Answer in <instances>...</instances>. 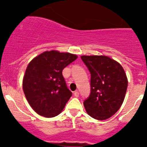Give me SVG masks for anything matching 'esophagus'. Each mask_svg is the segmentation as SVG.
I'll return each mask as SVG.
<instances>
[{"label": "esophagus", "instance_id": "obj_1", "mask_svg": "<svg viewBox=\"0 0 147 147\" xmlns=\"http://www.w3.org/2000/svg\"><path fill=\"white\" fill-rule=\"evenodd\" d=\"M79 92H78V91H75V92H74V95H75V96H76V97H78L79 96Z\"/></svg>", "mask_w": 147, "mask_h": 147}]
</instances>
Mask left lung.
I'll use <instances>...</instances> for the list:
<instances>
[{
    "instance_id": "obj_1",
    "label": "left lung",
    "mask_w": 147,
    "mask_h": 147,
    "mask_svg": "<svg viewBox=\"0 0 147 147\" xmlns=\"http://www.w3.org/2000/svg\"><path fill=\"white\" fill-rule=\"evenodd\" d=\"M91 74V92L83 105L87 113L105 120L118 111L125 100L127 78L118 62L105 55H82Z\"/></svg>"
}]
</instances>
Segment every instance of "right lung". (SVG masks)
Returning <instances> with one entry per match:
<instances>
[{"label": "right lung", "instance_id": "right-lung-1", "mask_svg": "<svg viewBox=\"0 0 147 147\" xmlns=\"http://www.w3.org/2000/svg\"><path fill=\"white\" fill-rule=\"evenodd\" d=\"M78 56L69 53L46 51L26 68L22 88L29 105L39 115L54 117L63 111L72 96L62 71Z\"/></svg>", "mask_w": 147, "mask_h": 147}]
</instances>
